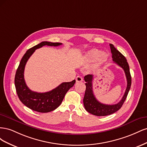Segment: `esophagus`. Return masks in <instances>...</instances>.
Masks as SVG:
<instances>
[{
  "label": "esophagus",
  "mask_w": 147,
  "mask_h": 147,
  "mask_svg": "<svg viewBox=\"0 0 147 147\" xmlns=\"http://www.w3.org/2000/svg\"><path fill=\"white\" fill-rule=\"evenodd\" d=\"M83 81V78L80 76H78L76 78V82H82Z\"/></svg>",
  "instance_id": "34e87169"
}]
</instances>
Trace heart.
<instances>
[{
  "mask_svg": "<svg viewBox=\"0 0 147 147\" xmlns=\"http://www.w3.org/2000/svg\"><path fill=\"white\" fill-rule=\"evenodd\" d=\"M104 53L97 49H92L88 51L84 57V64L86 65H92L97 62L101 64L105 62V57L103 56Z\"/></svg>",
  "mask_w": 147,
  "mask_h": 147,
  "instance_id": "b5f03b06",
  "label": "heart"
}]
</instances>
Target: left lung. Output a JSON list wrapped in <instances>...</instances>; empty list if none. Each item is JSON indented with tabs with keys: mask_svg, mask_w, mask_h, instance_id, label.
I'll return each mask as SVG.
<instances>
[{
	"mask_svg": "<svg viewBox=\"0 0 147 147\" xmlns=\"http://www.w3.org/2000/svg\"><path fill=\"white\" fill-rule=\"evenodd\" d=\"M111 53L112 54L113 61L115 64L118 65L124 70L127 80V87L125 92L121 100L118 104L114 105H106L100 103L96 99L92 91V75H87L84 76V79L86 82V91L83 98V104L86 110L92 115L96 116H107L117 112L121 109L123 103L125 101L128 92L131 86V76L129 70V67L126 57L121 53L115 48L113 45L110 44Z\"/></svg>",
	"mask_w": 147,
	"mask_h": 147,
	"instance_id": "obj_1",
	"label": "left lung"
}]
</instances>
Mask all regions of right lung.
<instances>
[{"mask_svg": "<svg viewBox=\"0 0 147 147\" xmlns=\"http://www.w3.org/2000/svg\"><path fill=\"white\" fill-rule=\"evenodd\" d=\"M61 45V43L42 42L29 49L20 61L15 77L16 91L22 103L31 110L40 113H47L55 110L62 103L67 92L75 83V80L70 82H64L53 90L42 93L31 91L26 84L24 78L25 65L35 50L45 45L57 47Z\"/></svg>", "mask_w": 147, "mask_h": 147, "instance_id": "add662e5", "label": "right lung"}]
</instances>
